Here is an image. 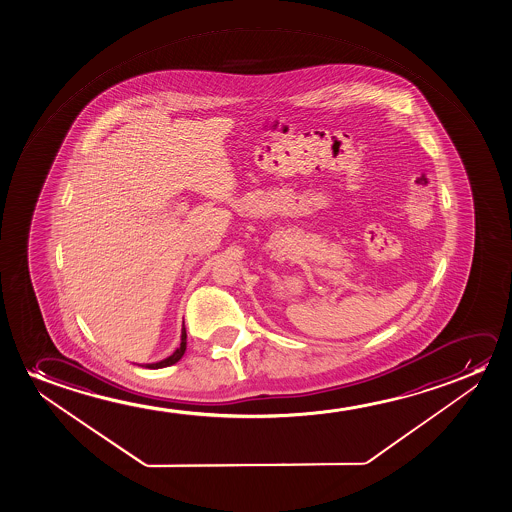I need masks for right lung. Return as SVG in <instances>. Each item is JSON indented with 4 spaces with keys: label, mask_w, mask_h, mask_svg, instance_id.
Returning <instances> with one entry per match:
<instances>
[{
    "label": "right lung",
    "mask_w": 512,
    "mask_h": 512,
    "mask_svg": "<svg viewBox=\"0 0 512 512\" xmlns=\"http://www.w3.org/2000/svg\"><path fill=\"white\" fill-rule=\"evenodd\" d=\"M187 350V332H185V325H183L182 329V343H180V348H176L175 353L171 355V357L164 358L161 362H157V364H147L145 367L148 369H161V367H168V365H173L183 357V353Z\"/></svg>",
    "instance_id": "add662e5"
}]
</instances>
